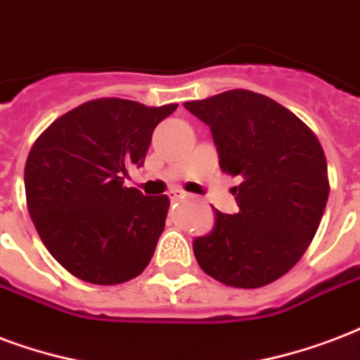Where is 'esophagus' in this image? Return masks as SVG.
<instances>
[{
	"label": "esophagus",
	"mask_w": 360,
	"mask_h": 360,
	"mask_svg": "<svg viewBox=\"0 0 360 360\" xmlns=\"http://www.w3.org/2000/svg\"><path fill=\"white\" fill-rule=\"evenodd\" d=\"M168 196L172 202H181V200L186 198V192L181 191V188H174V191L168 192Z\"/></svg>",
	"instance_id": "obj_1"
}]
</instances>
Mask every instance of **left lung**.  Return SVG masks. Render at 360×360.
<instances>
[{
    "label": "left lung",
    "mask_w": 360,
    "mask_h": 360,
    "mask_svg": "<svg viewBox=\"0 0 360 360\" xmlns=\"http://www.w3.org/2000/svg\"><path fill=\"white\" fill-rule=\"evenodd\" d=\"M185 107L210 124L240 211L215 210V229L194 240L210 278L259 289L285 276L306 253L328 200L325 150L304 120L264 94L236 89Z\"/></svg>",
    "instance_id": "obj_1"
}]
</instances>
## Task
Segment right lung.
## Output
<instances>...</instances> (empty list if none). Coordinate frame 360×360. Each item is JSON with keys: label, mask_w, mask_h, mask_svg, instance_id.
I'll return each mask as SVG.
<instances>
[{"label": "right lung", "mask_w": 360, "mask_h": 360, "mask_svg": "<svg viewBox=\"0 0 360 360\" xmlns=\"http://www.w3.org/2000/svg\"><path fill=\"white\" fill-rule=\"evenodd\" d=\"M175 109L98 98L58 117L32 145L27 211L49 253L75 278L126 283L153 259L169 198L143 196L124 177L143 164L153 130Z\"/></svg>", "instance_id": "add662e5"}]
</instances>
